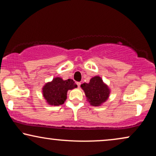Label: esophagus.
I'll return each mask as SVG.
<instances>
[{
    "label": "esophagus",
    "mask_w": 156,
    "mask_h": 156,
    "mask_svg": "<svg viewBox=\"0 0 156 156\" xmlns=\"http://www.w3.org/2000/svg\"><path fill=\"white\" fill-rule=\"evenodd\" d=\"M76 84H77V86H78V87H80V85H81V83H80V82H76Z\"/></svg>",
    "instance_id": "esophagus-1"
}]
</instances>
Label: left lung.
<instances>
[{"label": "left lung", "instance_id": "1", "mask_svg": "<svg viewBox=\"0 0 156 156\" xmlns=\"http://www.w3.org/2000/svg\"><path fill=\"white\" fill-rule=\"evenodd\" d=\"M87 101L93 106H100L108 99L111 90L99 76L90 79L89 83L81 84Z\"/></svg>", "mask_w": 156, "mask_h": 156}]
</instances>
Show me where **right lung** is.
Returning <instances> with one entry per match:
<instances>
[{"mask_svg": "<svg viewBox=\"0 0 156 156\" xmlns=\"http://www.w3.org/2000/svg\"><path fill=\"white\" fill-rule=\"evenodd\" d=\"M76 87L77 85L71 79L63 80L61 77H55L43 86L42 93L48 104L57 106L63 104L66 101L68 90Z\"/></svg>", "mask_w": 156, "mask_h": 156, "instance_id": "add662e5", "label": "right lung"}]
</instances>
